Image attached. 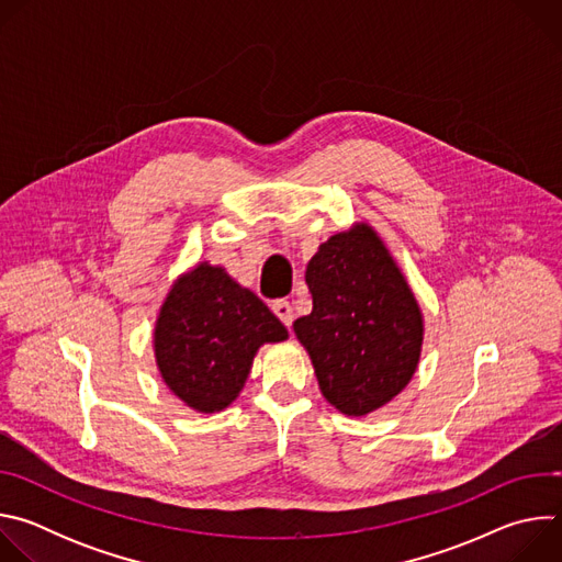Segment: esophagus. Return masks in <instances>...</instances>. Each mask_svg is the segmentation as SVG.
<instances>
[{
	"mask_svg": "<svg viewBox=\"0 0 562 562\" xmlns=\"http://www.w3.org/2000/svg\"><path fill=\"white\" fill-rule=\"evenodd\" d=\"M271 311L280 317V323H282L284 327H291V323H293L291 302H286V300H276V302H271Z\"/></svg>",
	"mask_w": 562,
	"mask_h": 562,
	"instance_id": "obj_1",
	"label": "esophagus"
}]
</instances>
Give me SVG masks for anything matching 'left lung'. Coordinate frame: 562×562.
<instances>
[{
    "label": "left lung",
    "instance_id": "8db88e82",
    "mask_svg": "<svg viewBox=\"0 0 562 562\" xmlns=\"http://www.w3.org/2000/svg\"><path fill=\"white\" fill-rule=\"evenodd\" d=\"M313 297L293 323L319 391L360 418L403 391L420 362L425 315L403 269L369 222L334 233L306 265Z\"/></svg>",
    "mask_w": 562,
    "mask_h": 562
}]
</instances>
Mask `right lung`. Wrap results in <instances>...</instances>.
Instances as JSON below:
<instances>
[{"label": "right lung", "mask_w": 562, "mask_h": 562, "mask_svg": "<svg viewBox=\"0 0 562 562\" xmlns=\"http://www.w3.org/2000/svg\"><path fill=\"white\" fill-rule=\"evenodd\" d=\"M286 327L247 286L209 260L180 273L153 327L162 382L198 414L231 407L260 347L284 342Z\"/></svg>", "instance_id": "right-lung-1"}]
</instances>
